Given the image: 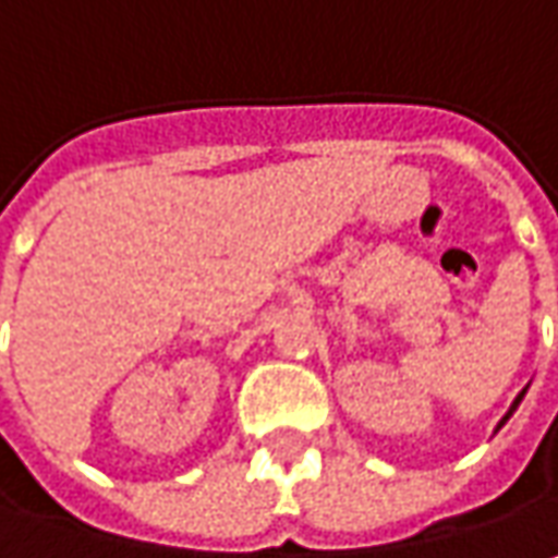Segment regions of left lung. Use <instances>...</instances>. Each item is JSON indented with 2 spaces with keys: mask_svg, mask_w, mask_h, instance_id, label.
<instances>
[{
  "mask_svg": "<svg viewBox=\"0 0 558 558\" xmlns=\"http://www.w3.org/2000/svg\"><path fill=\"white\" fill-rule=\"evenodd\" d=\"M525 392H529V389H522V392L515 395V401H512V404H509V411L504 413V420H500V423H497V429H500V426H504V423H507L509 416H512V411H515V408H519V404H522V398H525ZM497 429H494V433H497Z\"/></svg>",
  "mask_w": 558,
  "mask_h": 558,
  "instance_id": "8db88e82",
  "label": "left lung"
}]
</instances>
